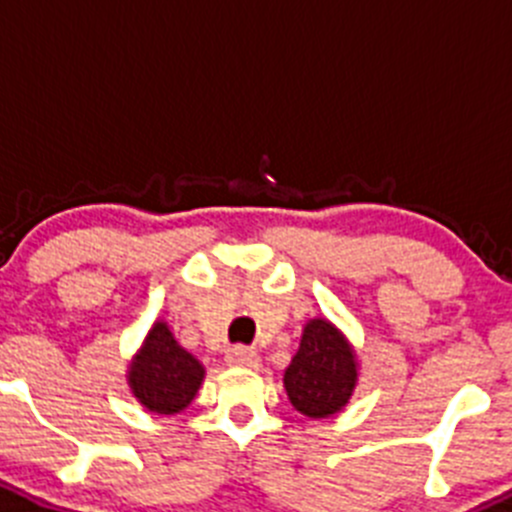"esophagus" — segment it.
Here are the masks:
<instances>
[{
	"mask_svg": "<svg viewBox=\"0 0 512 512\" xmlns=\"http://www.w3.org/2000/svg\"><path fill=\"white\" fill-rule=\"evenodd\" d=\"M227 364L252 369V366L260 364V356H257V353L252 351V348H247V346H232L227 351Z\"/></svg>",
	"mask_w": 512,
	"mask_h": 512,
	"instance_id": "esophagus-1",
	"label": "esophagus"
}]
</instances>
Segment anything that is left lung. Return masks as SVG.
<instances>
[{"mask_svg": "<svg viewBox=\"0 0 512 512\" xmlns=\"http://www.w3.org/2000/svg\"><path fill=\"white\" fill-rule=\"evenodd\" d=\"M356 386V361L328 321H310L298 353L285 371V389L300 414L331 417L348 404Z\"/></svg>", "mask_w": 512, "mask_h": 512, "instance_id": "8db88e82", "label": "left lung"}]
</instances>
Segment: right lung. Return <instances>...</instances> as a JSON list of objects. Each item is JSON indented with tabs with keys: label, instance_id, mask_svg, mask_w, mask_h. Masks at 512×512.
<instances>
[{
	"label": "right lung",
	"instance_id": "add662e5",
	"mask_svg": "<svg viewBox=\"0 0 512 512\" xmlns=\"http://www.w3.org/2000/svg\"><path fill=\"white\" fill-rule=\"evenodd\" d=\"M204 369L171 336L166 323H156L131 364L128 384L148 412L176 414L197 396Z\"/></svg>",
	"mask_w": 512,
	"mask_h": 512
}]
</instances>
